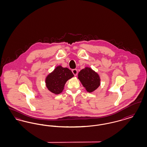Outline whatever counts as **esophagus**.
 <instances>
[{
    "label": "esophagus",
    "mask_w": 147,
    "mask_h": 147,
    "mask_svg": "<svg viewBox=\"0 0 147 147\" xmlns=\"http://www.w3.org/2000/svg\"><path fill=\"white\" fill-rule=\"evenodd\" d=\"M72 72H73V73L74 74V75L75 76H77V74H78V70H77V69H73V70H72Z\"/></svg>",
    "instance_id": "1"
}]
</instances>
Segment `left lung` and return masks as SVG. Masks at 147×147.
Here are the masks:
<instances>
[{
  "mask_svg": "<svg viewBox=\"0 0 147 147\" xmlns=\"http://www.w3.org/2000/svg\"><path fill=\"white\" fill-rule=\"evenodd\" d=\"M78 79L86 91L91 92L95 90L100 84V77L91 68L86 67L78 73Z\"/></svg>",
  "mask_w": 147,
  "mask_h": 147,
  "instance_id": "1",
  "label": "left lung"
}]
</instances>
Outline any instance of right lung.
I'll return each instance as SVG.
<instances>
[{"label": "right lung", "instance_id": "obj_1", "mask_svg": "<svg viewBox=\"0 0 147 147\" xmlns=\"http://www.w3.org/2000/svg\"><path fill=\"white\" fill-rule=\"evenodd\" d=\"M73 77L74 75L69 69L58 66L46 78V86L51 92L59 94L63 91L66 82Z\"/></svg>", "mask_w": 147, "mask_h": 147}]
</instances>
